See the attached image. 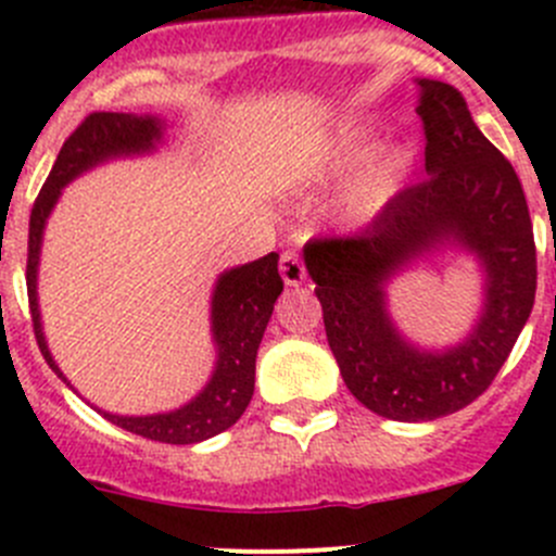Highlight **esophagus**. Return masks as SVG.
<instances>
[{"instance_id": "1", "label": "esophagus", "mask_w": 556, "mask_h": 556, "mask_svg": "<svg viewBox=\"0 0 556 556\" xmlns=\"http://www.w3.org/2000/svg\"><path fill=\"white\" fill-rule=\"evenodd\" d=\"M279 274H282L285 285H290V288H295V285H301L306 279L304 263H301V257L290 250L282 252V257H279Z\"/></svg>"}]
</instances>
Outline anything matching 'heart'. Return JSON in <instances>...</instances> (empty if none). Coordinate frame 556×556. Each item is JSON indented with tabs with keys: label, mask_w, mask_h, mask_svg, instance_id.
<instances>
[{
	"label": "heart",
	"mask_w": 556,
	"mask_h": 556,
	"mask_svg": "<svg viewBox=\"0 0 556 556\" xmlns=\"http://www.w3.org/2000/svg\"><path fill=\"white\" fill-rule=\"evenodd\" d=\"M371 134L374 126L368 121L344 123L330 137L328 148L319 159V172L336 174L346 169L366 150ZM412 144L403 142V139H384V142L374 144L341 188V220L350 223V226H366L374 217L382 215L384 206L395 199L401 179L406 177L408 166H412Z\"/></svg>",
	"instance_id": "1"
}]
</instances>
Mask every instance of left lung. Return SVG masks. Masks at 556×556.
<instances>
[{"label":"left lung","mask_w":556,"mask_h":556,"mask_svg":"<svg viewBox=\"0 0 556 556\" xmlns=\"http://www.w3.org/2000/svg\"><path fill=\"white\" fill-rule=\"evenodd\" d=\"M428 179L401 190L357 237L314 239L306 271L344 384L374 414L430 422L473 403L511 355L535 301V242L514 166L479 131L457 88L417 80ZM477 257L485 299L459 345L422 351L394 328L389 282L422 256Z\"/></svg>","instance_id":"1"}]
</instances>
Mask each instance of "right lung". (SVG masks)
Wrapping results in <instances>:
<instances>
[{
	"label": "right lung",
	"instance_id": "obj_1",
	"mask_svg": "<svg viewBox=\"0 0 556 556\" xmlns=\"http://www.w3.org/2000/svg\"><path fill=\"white\" fill-rule=\"evenodd\" d=\"M164 131L166 117L161 115L91 112L64 142L35 201L29 220V261H26L31 323H35L39 352L66 387L72 384L50 355L42 333V317H39L37 271L45 223H48L53 206L59 204L61 190L72 179L97 169L106 161L153 153L164 142ZM277 263V252H268L257 261L228 268L217 277L210 314L212 341H215V371L199 395L190 397L185 406L174 408V412L148 414V417H123V414H110L102 408H97V412L104 414V419H110L117 428L142 435V439L161 441V444H199V441H206L231 428L252 401L257 346H261L263 330L271 319L274 304L285 288Z\"/></svg>",
	"mask_w": 556,
	"mask_h": 556
}]
</instances>
